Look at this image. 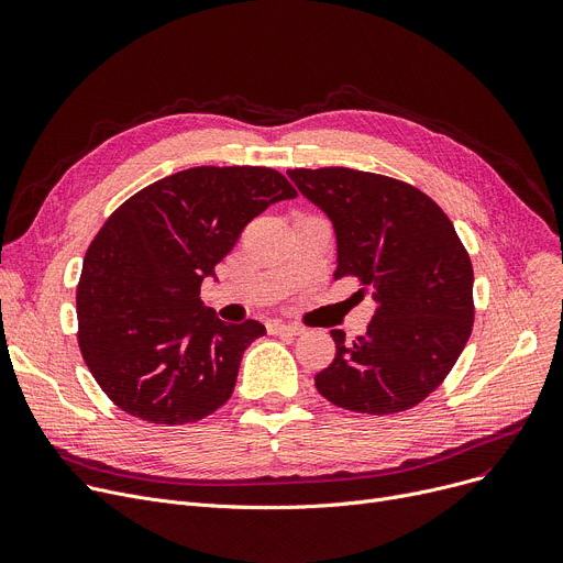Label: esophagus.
<instances>
[{"label":"esophagus","instance_id":"esophagus-1","mask_svg":"<svg viewBox=\"0 0 563 563\" xmlns=\"http://www.w3.org/2000/svg\"><path fill=\"white\" fill-rule=\"evenodd\" d=\"M266 331H269L272 335H291V338L303 333V329H299V327H291V323H285V321H278V319H274V321L266 323Z\"/></svg>","mask_w":563,"mask_h":563}]
</instances>
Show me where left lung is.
Segmentation results:
<instances>
[{
  "mask_svg": "<svg viewBox=\"0 0 563 563\" xmlns=\"http://www.w3.org/2000/svg\"><path fill=\"white\" fill-rule=\"evenodd\" d=\"M335 230V278L356 276L376 303L351 344L331 331L335 361L314 376L331 404L390 416L424 401L472 333V264L448 214L420 189L353 168L287 170Z\"/></svg>",
  "mask_w": 563,
  "mask_h": 563,
  "instance_id": "obj_1",
  "label": "left lung"
}]
</instances>
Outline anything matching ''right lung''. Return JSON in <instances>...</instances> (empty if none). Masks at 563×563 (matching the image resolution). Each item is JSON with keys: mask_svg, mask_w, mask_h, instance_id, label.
Here are the masks:
<instances>
[{"mask_svg": "<svg viewBox=\"0 0 563 563\" xmlns=\"http://www.w3.org/2000/svg\"><path fill=\"white\" fill-rule=\"evenodd\" d=\"M297 198L264 166H196L141 189L107 219L77 287L79 349L104 395L153 424L223 406L260 321L225 323L200 285L266 207Z\"/></svg>", "mask_w": 563, "mask_h": 563, "instance_id": "right-lung-1", "label": "right lung"}]
</instances>
